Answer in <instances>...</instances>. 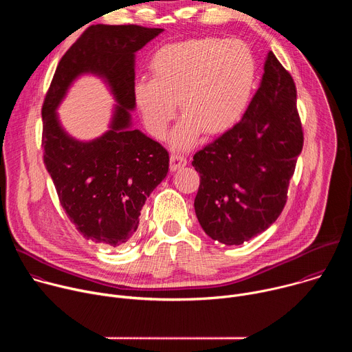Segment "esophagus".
Masks as SVG:
<instances>
[{"instance_id": "34e87169", "label": "esophagus", "mask_w": 352, "mask_h": 352, "mask_svg": "<svg viewBox=\"0 0 352 352\" xmlns=\"http://www.w3.org/2000/svg\"><path fill=\"white\" fill-rule=\"evenodd\" d=\"M170 163H171V171H177L178 168L185 167L188 160H186V157L181 156L179 153H173L170 157Z\"/></svg>"}]
</instances>
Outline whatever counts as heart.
<instances>
[{
	"label": "heart",
	"mask_w": 352,
	"mask_h": 352,
	"mask_svg": "<svg viewBox=\"0 0 352 352\" xmlns=\"http://www.w3.org/2000/svg\"><path fill=\"white\" fill-rule=\"evenodd\" d=\"M152 69L153 76H140L133 85L136 107L147 131L162 138L179 98L184 116L171 132V143L179 148L193 146L204 129L209 135L230 129L243 114L256 78L250 48L216 37L160 47Z\"/></svg>",
	"instance_id": "obj_1"
}]
</instances>
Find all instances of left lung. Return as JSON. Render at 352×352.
Instances as JSON below:
<instances>
[{
	"label": "left lung",
	"instance_id": "1",
	"mask_svg": "<svg viewBox=\"0 0 352 352\" xmlns=\"http://www.w3.org/2000/svg\"><path fill=\"white\" fill-rule=\"evenodd\" d=\"M263 71L241 121L192 162L200 175L193 205L199 224L228 246L258 236L277 220L304 144L291 75L272 52Z\"/></svg>",
	"mask_w": 352,
	"mask_h": 352
}]
</instances>
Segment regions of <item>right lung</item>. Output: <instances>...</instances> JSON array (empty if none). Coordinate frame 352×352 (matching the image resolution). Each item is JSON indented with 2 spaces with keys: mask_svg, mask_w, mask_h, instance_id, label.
<instances>
[{
  "mask_svg": "<svg viewBox=\"0 0 352 352\" xmlns=\"http://www.w3.org/2000/svg\"><path fill=\"white\" fill-rule=\"evenodd\" d=\"M163 29L138 25L90 26L61 58L45 96L44 164L61 206L90 242L117 248L138 230L148 195L167 177V150L133 129L135 57ZM85 74L102 80L113 96L109 129L80 141L63 128L58 109L72 85Z\"/></svg>",
  "mask_w": 352,
  "mask_h": 352,
  "instance_id": "1",
  "label": "right lung"
}]
</instances>
